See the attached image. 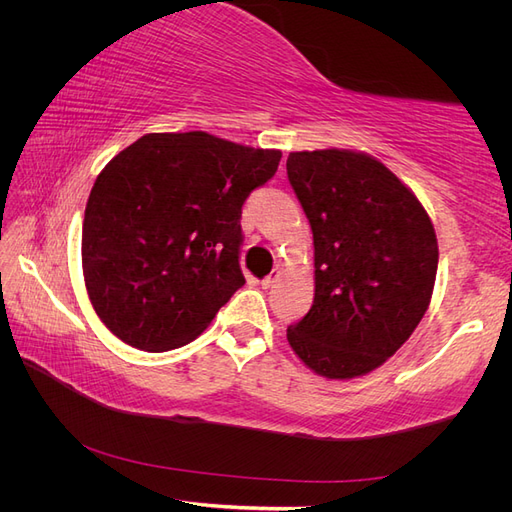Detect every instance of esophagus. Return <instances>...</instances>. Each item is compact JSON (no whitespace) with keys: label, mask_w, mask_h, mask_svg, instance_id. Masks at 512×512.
<instances>
[{"label":"esophagus","mask_w":512,"mask_h":512,"mask_svg":"<svg viewBox=\"0 0 512 512\" xmlns=\"http://www.w3.org/2000/svg\"><path fill=\"white\" fill-rule=\"evenodd\" d=\"M277 277H280V271L273 269L267 277H262V280H260V286H262V288H269V286H273V282L277 280Z\"/></svg>","instance_id":"1"}]
</instances>
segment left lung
Instances as JSON below:
<instances>
[{
  "instance_id": "1",
  "label": "left lung",
  "mask_w": 512,
  "mask_h": 512,
  "mask_svg": "<svg viewBox=\"0 0 512 512\" xmlns=\"http://www.w3.org/2000/svg\"><path fill=\"white\" fill-rule=\"evenodd\" d=\"M288 181L314 235V303L286 331L329 380L365 376L425 316L438 239L421 200L380 160L352 149L292 151Z\"/></svg>"
}]
</instances>
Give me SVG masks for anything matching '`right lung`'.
<instances>
[{
    "instance_id": "1",
    "label": "right lung",
    "mask_w": 512,
    "mask_h": 512,
    "mask_svg": "<svg viewBox=\"0 0 512 512\" xmlns=\"http://www.w3.org/2000/svg\"><path fill=\"white\" fill-rule=\"evenodd\" d=\"M280 158L207 132H153L119 151L91 188L81 245L104 327L147 352L203 333L245 284L241 207Z\"/></svg>"
}]
</instances>
